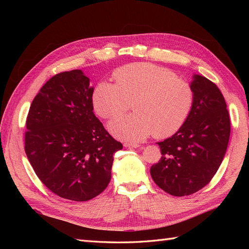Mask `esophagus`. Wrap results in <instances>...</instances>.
I'll use <instances>...</instances> for the list:
<instances>
[{"instance_id": "obj_1", "label": "esophagus", "mask_w": 249, "mask_h": 249, "mask_svg": "<svg viewBox=\"0 0 249 249\" xmlns=\"http://www.w3.org/2000/svg\"><path fill=\"white\" fill-rule=\"evenodd\" d=\"M124 145L125 147H134V148H137L140 146L139 143H136V142H124Z\"/></svg>"}]
</instances>
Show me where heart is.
<instances>
[{
	"mask_svg": "<svg viewBox=\"0 0 249 249\" xmlns=\"http://www.w3.org/2000/svg\"><path fill=\"white\" fill-rule=\"evenodd\" d=\"M115 84L100 82L93 90L95 112L105 119L123 114L133 104L132 114L109 124L117 138L139 141L154 133L157 138L171 136L180 129L192 109L194 92L176 72L152 63H131L113 72Z\"/></svg>",
	"mask_w": 249,
	"mask_h": 249,
	"instance_id": "1",
	"label": "heart"
}]
</instances>
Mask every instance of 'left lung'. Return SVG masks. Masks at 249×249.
Returning a JSON list of instances; mask_svg holds the SVG:
<instances>
[{
	"label": "left lung",
	"instance_id": "left-lung-1",
	"mask_svg": "<svg viewBox=\"0 0 249 249\" xmlns=\"http://www.w3.org/2000/svg\"><path fill=\"white\" fill-rule=\"evenodd\" d=\"M192 109L180 129L158 142L162 157L150 176L173 196L190 195L210 183L227 152L231 120L227 103L215 83L194 74Z\"/></svg>",
	"mask_w": 249,
	"mask_h": 249
}]
</instances>
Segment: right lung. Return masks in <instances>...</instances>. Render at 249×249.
<instances>
[{"instance_id": "add662e5", "label": "right lung", "mask_w": 249, "mask_h": 249, "mask_svg": "<svg viewBox=\"0 0 249 249\" xmlns=\"http://www.w3.org/2000/svg\"><path fill=\"white\" fill-rule=\"evenodd\" d=\"M93 87L80 70L57 73L30 107L25 152L36 176L58 196L87 201L106 189L113 154L123 148L93 113Z\"/></svg>"}]
</instances>
